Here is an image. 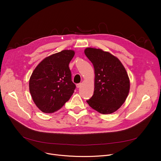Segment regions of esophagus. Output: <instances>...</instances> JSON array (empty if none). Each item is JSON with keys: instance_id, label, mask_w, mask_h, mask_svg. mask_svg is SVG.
Returning <instances> with one entry per match:
<instances>
[{"instance_id": "34e87169", "label": "esophagus", "mask_w": 161, "mask_h": 161, "mask_svg": "<svg viewBox=\"0 0 161 161\" xmlns=\"http://www.w3.org/2000/svg\"><path fill=\"white\" fill-rule=\"evenodd\" d=\"M81 86V83H78L77 85H76V87H77L78 88H80Z\"/></svg>"}]
</instances>
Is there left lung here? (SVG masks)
I'll list each match as a JSON object with an SVG mask.
<instances>
[{"mask_svg":"<svg viewBox=\"0 0 161 161\" xmlns=\"http://www.w3.org/2000/svg\"><path fill=\"white\" fill-rule=\"evenodd\" d=\"M95 69V89L87 103L102 114H110L119 109L128 97L130 80L119 58L101 49L84 50Z\"/></svg>","mask_w":161,"mask_h":161,"instance_id":"obj_1","label":"left lung"}]
</instances>
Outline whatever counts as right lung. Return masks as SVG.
Wrapping results in <instances>:
<instances>
[{"instance_id":"add662e5","label":"right lung","mask_w":161,"mask_h":161,"mask_svg":"<svg viewBox=\"0 0 161 161\" xmlns=\"http://www.w3.org/2000/svg\"><path fill=\"white\" fill-rule=\"evenodd\" d=\"M74 50L65 49L44 58L32 72L29 91L36 106L44 113H53L70 99L75 85L69 63Z\"/></svg>"}]
</instances>
